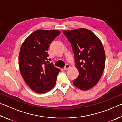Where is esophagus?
<instances>
[{
	"label": "esophagus",
	"mask_w": 122,
	"mask_h": 122,
	"mask_svg": "<svg viewBox=\"0 0 122 122\" xmlns=\"http://www.w3.org/2000/svg\"><path fill=\"white\" fill-rule=\"evenodd\" d=\"M70 67H71V66H70L69 65H68V64H67L65 66V67H64V70H68L70 68Z\"/></svg>",
	"instance_id": "1"
}]
</instances>
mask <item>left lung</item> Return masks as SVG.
<instances>
[{
  "label": "left lung",
  "instance_id": "8db88e82",
  "mask_svg": "<svg viewBox=\"0 0 122 122\" xmlns=\"http://www.w3.org/2000/svg\"><path fill=\"white\" fill-rule=\"evenodd\" d=\"M63 33L71 44L75 67L79 72L73 83L81 90H89L98 82L104 69L106 55L102 42L86 28L63 30Z\"/></svg>",
  "mask_w": 122,
  "mask_h": 122
}]
</instances>
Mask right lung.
Masks as SVG:
<instances>
[{"label": "right lung", "instance_id": "1", "mask_svg": "<svg viewBox=\"0 0 122 122\" xmlns=\"http://www.w3.org/2000/svg\"><path fill=\"white\" fill-rule=\"evenodd\" d=\"M60 31L39 30L30 35L22 44L19 67L25 81L37 93H46L55 86L60 70L48 59L49 45Z\"/></svg>", "mask_w": 122, "mask_h": 122}]
</instances>
